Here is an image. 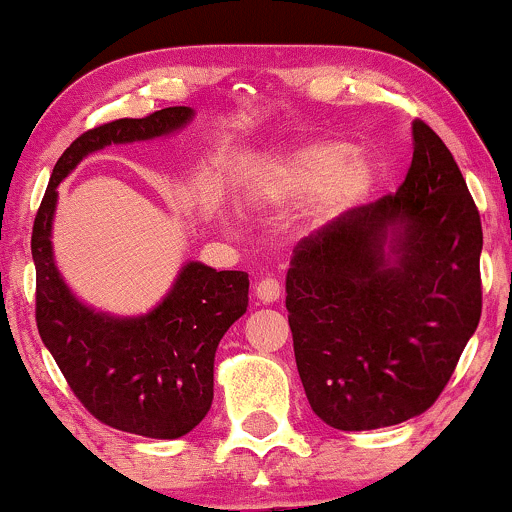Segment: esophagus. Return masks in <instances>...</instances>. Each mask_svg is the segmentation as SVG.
<instances>
[{
  "label": "esophagus",
  "mask_w": 512,
  "mask_h": 512,
  "mask_svg": "<svg viewBox=\"0 0 512 512\" xmlns=\"http://www.w3.org/2000/svg\"><path fill=\"white\" fill-rule=\"evenodd\" d=\"M255 293L262 303L279 301V296H281L279 279H274V276H262V279L255 284Z\"/></svg>",
  "instance_id": "obj_1"
}]
</instances>
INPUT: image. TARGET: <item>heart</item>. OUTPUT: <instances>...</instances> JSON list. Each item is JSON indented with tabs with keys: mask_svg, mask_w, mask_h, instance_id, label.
Here are the masks:
<instances>
[{
	"mask_svg": "<svg viewBox=\"0 0 512 512\" xmlns=\"http://www.w3.org/2000/svg\"><path fill=\"white\" fill-rule=\"evenodd\" d=\"M373 163L344 142H313L267 161L252 182V197L267 204L313 195L317 221L334 219L368 195Z\"/></svg>",
	"mask_w": 512,
	"mask_h": 512,
	"instance_id": "heart-1",
	"label": "heart"
}]
</instances>
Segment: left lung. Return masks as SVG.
<instances>
[{
    "mask_svg": "<svg viewBox=\"0 0 512 512\" xmlns=\"http://www.w3.org/2000/svg\"><path fill=\"white\" fill-rule=\"evenodd\" d=\"M411 132L414 156L395 195L303 238L286 274L305 397L339 431L424 414L481 317L479 209L443 139L424 120Z\"/></svg>",
    "mask_w": 512,
    "mask_h": 512,
    "instance_id": "1",
    "label": "left lung"
}]
</instances>
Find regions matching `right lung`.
Here are the masks:
<instances>
[{
	"label": "right lung",
	"mask_w": 512,
	"mask_h": 512,
	"mask_svg": "<svg viewBox=\"0 0 512 512\" xmlns=\"http://www.w3.org/2000/svg\"><path fill=\"white\" fill-rule=\"evenodd\" d=\"M192 117L185 105L105 122L76 137L52 168L33 221L35 322L43 344L88 414L117 431L180 438L207 416L214 399V354L228 327L248 310V274L182 267L158 308L120 320L79 303L52 260L50 228L57 185L81 158L108 144L173 132Z\"/></svg>",
	"instance_id": "right-lung-1"
}]
</instances>
